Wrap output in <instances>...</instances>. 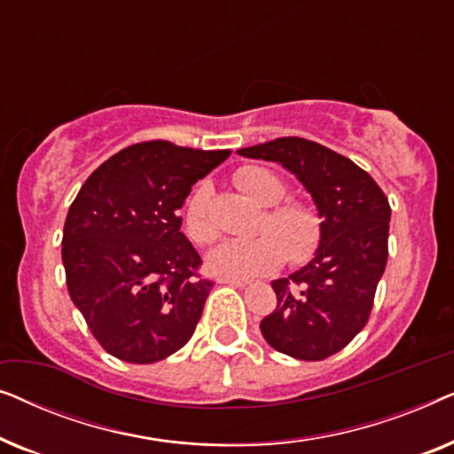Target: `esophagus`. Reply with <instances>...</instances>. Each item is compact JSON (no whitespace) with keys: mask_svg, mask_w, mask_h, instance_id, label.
Here are the masks:
<instances>
[{"mask_svg":"<svg viewBox=\"0 0 454 454\" xmlns=\"http://www.w3.org/2000/svg\"><path fill=\"white\" fill-rule=\"evenodd\" d=\"M221 283L233 285V287H247V285H250V281H246V278H229V277L221 278Z\"/></svg>","mask_w":454,"mask_h":454,"instance_id":"1","label":"esophagus"}]
</instances>
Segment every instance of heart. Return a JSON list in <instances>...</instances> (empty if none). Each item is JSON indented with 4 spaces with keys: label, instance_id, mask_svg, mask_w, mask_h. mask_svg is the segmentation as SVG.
Here are the masks:
<instances>
[{
    "label": "heart",
    "instance_id": "heart-1",
    "mask_svg": "<svg viewBox=\"0 0 454 454\" xmlns=\"http://www.w3.org/2000/svg\"><path fill=\"white\" fill-rule=\"evenodd\" d=\"M235 184L262 207H270L260 219V231L254 238L225 239L208 252L207 269L216 277L252 278L278 269L289 256L301 262L312 256L320 241V219L308 204L285 202V184L262 167H241ZM276 207H272L271 204ZM185 233L196 244H208L216 229L208 219V188L200 185L188 200L184 213Z\"/></svg>",
    "mask_w": 454,
    "mask_h": 454
}]
</instances>
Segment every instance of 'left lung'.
<instances>
[{"instance_id":"8db88e82","label":"left lung","mask_w":454,"mask_h":454,"mask_svg":"<svg viewBox=\"0 0 454 454\" xmlns=\"http://www.w3.org/2000/svg\"><path fill=\"white\" fill-rule=\"evenodd\" d=\"M238 154L283 165L318 210L314 256L270 283L277 308L260 322L272 349L318 362L343 349L368 322L388 258V198L351 159L297 136L239 148Z\"/></svg>"}]
</instances>
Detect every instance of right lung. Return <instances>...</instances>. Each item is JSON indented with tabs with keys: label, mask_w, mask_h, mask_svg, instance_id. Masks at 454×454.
Here are the masks:
<instances>
[{
	"label": "right lung",
	"mask_w": 454,
	"mask_h": 454,
	"mask_svg": "<svg viewBox=\"0 0 454 454\" xmlns=\"http://www.w3.org/2000/svg\"><path fill=\"white\" fill-rule=\"evenodd\" d=\"M231 151L153 140L90 173L67 210L61 260L74 306L111 356L154 364L188 343L213 283L182 233L192 185Z\"/></svg>",
	"instance_id": "right-lung-1"
}]
</instances>
